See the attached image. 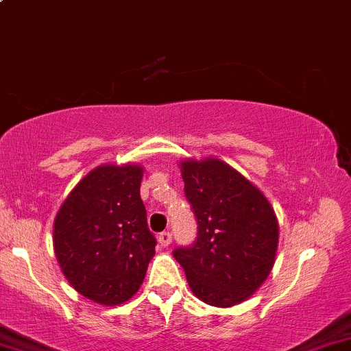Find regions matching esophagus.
<instances>
[{"mask_svg":"<svg viewBox=\"0 0 351 351\" xmlns=\"http://www.w3.org/2000/svg\"><path fill=\"white\" fill-rule=\"evenodd\" d=\"M171 240H173V237H171V232H162V234L158 235V243L162 245L163 248H167L168 245L171 243Z\"/></svg>","mask_w":351,"mask_h":351,"instance_id":"1","label":"esophagus"}]
</instances>
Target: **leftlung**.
<instances>
[{
	"label": "left lung",
	"mask_w": 351,
	"mask_h": 351,
	"mask_svg": "<svg viewBox=\"0 0 351 351\" xmlns=\"http://www.w3.org/2000/svg\"><path fill=\"white\" fill-rule=\"evenodd\" d=\"M196 240L173 250L202 302L230 307L250 298L271 271L278 221L267 197L216 158L181 163Z\"/></svg>",
	"instance_id": "1"
}]
</instances>
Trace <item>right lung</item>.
<instances>
[{
	"instance_id": "right-lung-1",
	"label": "right lung",
	"mask_w": 351,
	"mask_h": 351,
	"mask_svg": "<svg viewBox=\"0 0 351 351\" xmlns=\"http://www.w3.org/2000/svg\"><path fill=\"white\" fill-rule=\"evenodd\" d=\"M141 181L138 165L98 167L55 217L53 248L63 274L82 296L104 306L132 298L155 255Z\"/></svg>"
}]
</instances>
